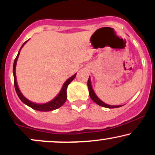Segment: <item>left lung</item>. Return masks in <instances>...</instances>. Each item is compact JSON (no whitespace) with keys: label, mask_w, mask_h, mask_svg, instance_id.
Here are the masks:
<instances>
[{"label":"left lung","mask_w":155,"mask_h":155,"mask_svg":"<svg viewBox=\"0 0 155 155\" xmlns=\"http://www.w3.org/2000/svg\"><path fill=\"white\" fill-rule=\"evenodd\" d=\"M87 86H88V89H89V93H90V96L91 97V99L94 102L96 103L97 105L99 106H103V107H106V108H119L122 106H111V105H108L105 104L104 102H103L102 101L100 100V99L97 97V96L96 95V94L94 92V90H92V85H91V81H90V78L89 77L88 81H87Z\"/></svg>","instance_id":"left-lung-1"}]
</instances>
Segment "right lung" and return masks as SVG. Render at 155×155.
Instances as JSON below:
<instances>
[{
	"mask_svg": "<svg viewBox=\"0 0 155 155\" xmlns=\"http://www.w3.org/2000/svg\"><path fill=\"white\" fill-rule=\"evenodd\" d=\"M26 41L24 44H22V46L21 47L20 49H19L18 54L17 56L16 57L15 62H14V66H13V74H14V83H15V90L17 92V95L19 97L21 101H22V103H24L25 104H26L27 106H30V107L33 108V109L36 110V111H53V110L57 109V108H60V106H62L63 105L65 104V102L66 101L67 99V87L68 86V84H70L73 80L74 79V78L76 77V74H74V76H72L71 77L69 78L64 83L63 87H62L61 90H60V93L58 94V96L54 97L53 100H51L49 102L46 103V104H35V103L31 102L29 100L26 98L25 97H24L22 93H21L20 90L18 87V85H17V78H16V65H17V59H18V57L19 53H20V50L23 47V46L26 44V42L28 41Z\"/></svg>",
	"mask_w": 155,
	"mask_h": 155,
	"instance_id": "obj_1",
	"label": "right lung"
}]
</instances>
